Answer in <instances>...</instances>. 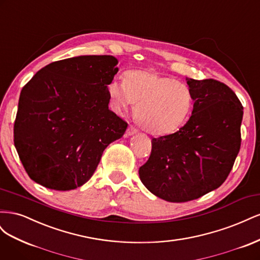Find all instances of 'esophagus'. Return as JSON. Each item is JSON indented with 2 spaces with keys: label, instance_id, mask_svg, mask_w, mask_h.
Listing matches in <instances>:
<instances>
[{
  "label": "esophagus",
  "instance_id": "34e87169",
  "mask_svg": "<svg viewBox=\"0 0 260 260\" xmlns=\"http://www.w3.org/2000/svg\"><path fill=\"white\" fill-rule=\"evenodd\" d=\"M136 133H138V129L133 127V125H129L128 129H127V135L128 136H133V135H136Z\"/></svg>",
  "mask_w": 260,
  "mask_h": 260
}]
</instances>
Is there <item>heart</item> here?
<instances>
[{
  "instance_id": "1",
  "label": "heart",
  "mask_w": 260,
  "mask_h": 260,
  "mask_svg": "<svg viewBox=\"0 0 260 260\" xmlns=\"http://www.w3.org/2000/svg\"><path fill=\"white\" fill-rule=\"evenodd\" d=\"M108 94L118 113L137 104V120L154 136L177 131L193 105L192 91L185 83L147 69L129 70L123 81L114 79L108 84Z\"/></svg>"
}]
</instances>
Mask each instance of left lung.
I'll return each mask as SVG.
<instances>
[{"label":"left lung","instance_id":"left-lung-1","mask_svg":"<svg viewBox=\"0 0 260 260\" xmlns=\"http://www.w3.org/2000/svg\"><path fill=\"white\" fill-rule=\"evenodd\" d=\"M193 111L172 135L154 138L148 160L139 169L149 192L183 203L216 190L229 176L241 147L243 106L229 86L187 79Z\"/></svg>","mask_w":260,"mask_h":260}]
</instances>
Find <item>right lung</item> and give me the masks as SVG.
Listing matches in <instances>:
<instances>
[{"label":"right lung","mask_w":260,"mask_h":260,"mask_svg":"<svg viewBox=\"0 0 260 260\" xmlns=\"http://www.w3.org/2000/svg\"><path fill=\"white\" fill-rule=\"evenodd\" d=\"M111 55L53 61L23 86L14 144L30 179L69 191L93 176L104 149L128 123L108 109V84L118 73Z\"/></svg>","instance_id":"add662e5"}]
</instances>
